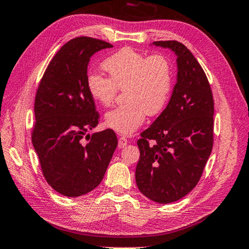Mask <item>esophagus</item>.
<instances>
[{"label": "esophagus", "mask_w": 249, "mask_h": 249, "mask_svg": "<svg viewBox=\"0 0 249 249\" xmlns=\"http://www.w3.org/2000/svg\"><path fill=\"white\" fill-rule=\"evenodd\" d=\"M126 143H128V140H126L124 136H120L118 140V148H124L126 146Z\"/></svg>", "instance_id": "1"}]
</instances>
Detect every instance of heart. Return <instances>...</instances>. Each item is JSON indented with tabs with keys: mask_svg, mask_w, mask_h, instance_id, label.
<instances>
[{
	"mask_svg": "<svg viewBox=\"0 0 249 249\" xmlns=\"http://www.w3.org/2000/svg\"><path fill=\"white\" fill-rule=\"evenodd\" d=\"M108 78L93 73L88 78L91 97L103 107L114 103L118 90H124L123 106L106 115L110 129L131 134L142 124L147 115H158L166 104L173 85L169 59L161 53L143 54L124 48L102 64Z\"/></svg>",
	"mask_w": 249,
	"mask_h": 249,
	"instance_id": "obj_1",
	"label": "heart"
}]
</instances>
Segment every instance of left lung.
Instances as JSON below:
<instances>
[{"label": "left lung", "mask_w": 249, "mask_h": 249, "mask_svg": "<svg viewBox=\"0 0 249 249\" xmlns=\"http://www.w3.org/2000/svg\"><path fill=\"white\" fill-rule=\"evenodd\" d=\"M177 55L178 75L162 114L141 133L135 170L141 193L152 201L170 203L197 185L213 147L214 100L200 64L183 43L154 41Z\"/></svg>", "instance_id": "1"}]
</instances>
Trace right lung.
<instances>
[{"label":"right lung","mask_w":249,"mask_h":249,"mask_svg":"<svg viewBox=\"0 0 249 249\" xmlns=\"http://www.w3.org/2000/svg\"><path fill=\"white\" fill-rule=\"evenodd\" d=\"M112 47L97 38H73L54 55L37 88L33 146L45 179L64 196L96 189L117 147L112 129L86 135L100 118L88 89L87 66L96 52Z\"/></svg>","instance_id":"right-lung-1"}]
</instances>
